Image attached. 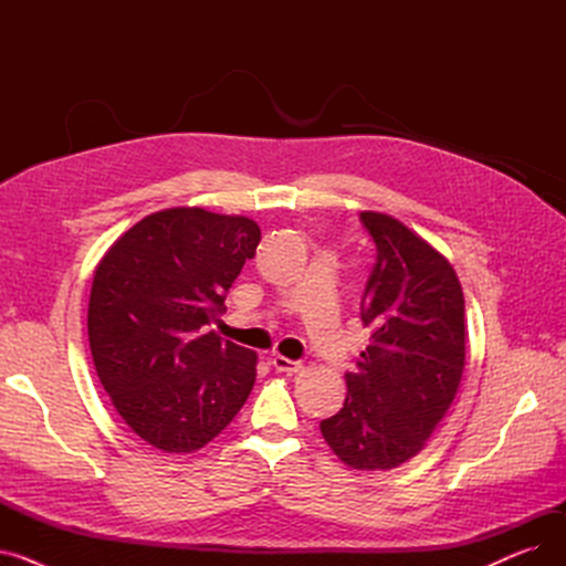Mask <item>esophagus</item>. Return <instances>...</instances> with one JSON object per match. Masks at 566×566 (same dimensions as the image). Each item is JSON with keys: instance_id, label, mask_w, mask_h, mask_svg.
Listing matches in <instances>:
<instances>
[{"instance_id": "1", "label": "esophagus", "mask_w": 566, "mask_h": 566, "mask_svg": "<svg viewBox=\"0 0 566 566\" xmlns=\"http://www.w3.org/2000/svg\"><path fill=\"white\" fill-rule=\"evenodd\" d=\"M271 365H273L280 374H298V371H303V363L289 360V358H284V355H273Z\"/></svg>"}]
</instances>
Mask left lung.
<instances>
[{
    "label": "left lung",
    "instance_id": "left-lung-1",
    "mask_svg": "<svg viewBox=\"0 0 566 566\" xmlns=\"http://www.w3.org/2000/svg\"><path fill=\"white\" fill-rule=\"evenodd\" d=\"M376 263L363 295L371 331L344 408L321 422L355 470H390L424 450L450 410L465 367V303L450 261L392 216L365 211Z\"/></svg>",
    "mask_w": 566,
    "mask_h": 566
}]
</instances>
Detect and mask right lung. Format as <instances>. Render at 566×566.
<instances>
[{
	"instance_id": "right-lung-1",
	"label": "right lung",
	"mask_w": 566,
	"mask_h": 566,
	"mask_svg": "<svg viewBox=\"0 0 566 566\" xmlns=\"http://www.w3.org/2000/svg\"><path fill=\"white\" fill-rule=\"evenodd\" d=\"M261 229L197 206L139 220L105 252L88 295V346L122 420L167 454L211 442L248 401L256 353L203 325L252 259Z\"/></svg>"
}]
</instances>
